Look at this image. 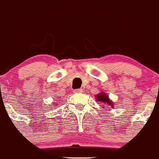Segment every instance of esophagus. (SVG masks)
I'll list each match as a JSON object with an SVG mask.
<instances>
[{
    "instance_id": "esophagus-1",
    "label": "esophagus",
    "mask_w": 159,
    "mask_h": 159,
    "mask_svg": "<svg viewBox=\"0 0 159 159\" xmlns=\"http://www.w3.org/2000/svg\"><path fill=\"white\" fill-rule=\"evenodd\" d=\"M82 92H83V89H78L75 90V93H82Z\"/></svg>"
}]
</instances>
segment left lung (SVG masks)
I'll use <instances>...</instances> for the list:
<instances>
[{
    "label": "left lung",
    "mask_w": 159,
    "mask_h": 159,
    "mask_svg": "<svg viewBox=\"0 0 159 159\" xmlns=\"http://www.w3.org/2000/svg\"><path fill=\"white\" fill-rule=\"evenodd\" d=\"M96 101L97 102H101L102 103H104V104L108 105V106L111 107H114V105H115V103L112 102V100H110L109 96L108 94L105 93L104 92H100L99 94L96 95Z\"/></svg>",
    "instance_id": "left-lung-1"
}]
</instances>
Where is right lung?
I'll list each match as a JSON object with an SVG mask.
<instances>
[{"label": "right lung", "mask_w": 159, "mask_h": 159, "mask_svg": "<svg viewBox=\"0 0 159 159\" xmlns=\"http://www.w3.org/2000/svg\"><path fill=\"white\" fill-rule=\"evenodd\" d=\"M56 105H58V104H56Z\"/></svg>", "instance_id": "1"}]
</instances>
